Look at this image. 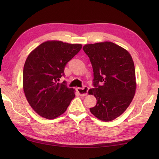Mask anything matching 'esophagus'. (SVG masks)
I'll use <instances>...</instances> for the list:
<instances>
[{"instance_id": "esophagus-1", "label": "esophagus", "mask_w": 159, "mask_h": 159, "mask_svg": "<svg viewBox=\"0 0 159 159\" xmlns=\"http://www.w3.org/2000/svg\"><path fill=\"white\" fill-rule=\"evenodd\" d=\"M76 90L80 96H85L87 94V93H88L89 87L87 86L83 87L82 88H80V87H78Z\"/></svg>"}]
</instances>
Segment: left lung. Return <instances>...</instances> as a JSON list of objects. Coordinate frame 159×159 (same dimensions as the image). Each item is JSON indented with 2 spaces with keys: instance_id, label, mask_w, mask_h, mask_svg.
<instances>
[{
  "instance_id": "left-lung-1",
  "label": "left lung",
  "mask_w": 159,
  "mask_h": 159,
  "mask_svg": "<svg viewBox=\"0 0 159 159\" xmlns=\"http://www.w3.org/2000/svg\"><path fill=\"white\" fill-rule=\"evenodd\" d=\"M93 71V85L89 91L96 98L90 108L94 116L104 121L113 120L130 105L135 93V70L126 50L113 42L86 44L83 48Z\"/></svg>"
}]
</instances>
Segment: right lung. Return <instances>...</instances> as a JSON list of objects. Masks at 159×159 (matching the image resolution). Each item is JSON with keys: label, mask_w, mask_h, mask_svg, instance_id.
Instances as JSON below:
<instances>
[{"label": "right lung", "mask_w": 159, "mask_h": 159, "mask_svg": "<svg viewBox=\"0 0 159 159\" xmlns=\"http://www.w3.org/2000/svg\"><path fill=\"white\" fill-rule=\"evenodd\" d=\"M82 45L60 41L41 43L29 54L23 70V89L29 104L40 116L55 119L63 114L75 97L64 80L66 64Z\"/></svg>", "instance_id": "obj_1"}]
</instances>
